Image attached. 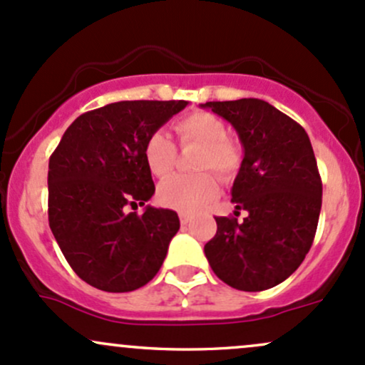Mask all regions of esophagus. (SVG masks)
I'll return each instance as SVG.
<instances>
[{
    "mask_svg": "<svg viewBox=\"0 0 365 365\" xmlns=\"http://www.w3.org/2000/svg\"><path fill=\"white\" fill-rule=\"evenodd\" d=\"M179 219H181V225H190L191 219H193V217H191V215H187V214H181V215H179Z\"/></svg>",
    "mask_w": 365,
    "mask_h": 365,
    "instance_id": "34e87169",
    "label": "esophagus"
}]
</instances>
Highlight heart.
Wrapping results in <instances>:
<instances>
[{
  "mask_svg": "<svg viewBox=\"0 0 365 365\" xmlns=\"http://www.w3.org/2000/svg\"><path fill=\"white\" fill-rule=\"evenodd\" d=\"M175 132L184 146H202L195 168L203 174L175 175L167 179L160 184L158 200L168 209L186 214L197 212L219 195L217 179L205 170H212L228 181L240 167L242 153L233 140L226 139V125L210 113L197 111L182 116L175 123ZM143 156L155 178H167L174 170L178 150L165 132L156 130L144 143Z\"/></svg>",
  "mask_w": 365,
  "mask_h": 365,
  "instance_id": "1",
  "label": "heart"
}]
</instances>
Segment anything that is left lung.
I'll list each match as a JSON object with an SVG mask.
<instances>
[{
  "instance_id": "left-lung-1",
  "label": "left lung",
  "mask_w": 365,
  "mask_h": 365,
  "mask_svg": "<svg viewBox=\"0 0 365 365\" xmlns=\"http://www.w3.org/2000/svg\"><path fill=\"white\" fill-rule=\"evenodd\" d=\"M200 106L231 123L244 148L231 202L247 215L242 222L215 217V237L203 247L207 261L238 291L275 287L299 268L319 225L322 181L309 137L266 101Z\"/></svg>"
}]
</instances>
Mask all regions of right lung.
I'll list each match as a JSON object with an SVG mask.
<instances>
[{
    "mask_svg": "<svg viewBox=\"0 0 365 365\" xmlns=\"http://www.w3.org/2000/svg\"><path fill=\"white\" fill-rule=\"evenodd\" d=\"M186 101H120L78 116L48 162V222L81 280L106 292L143 287L179 231L170 209L146 205L155 182L143 156Z\"/></svg>",
    "mask_w": 365,
    "mask_h": 365,
    "instance_id": "1",
    "label": "right lung"
}]
</instances>
